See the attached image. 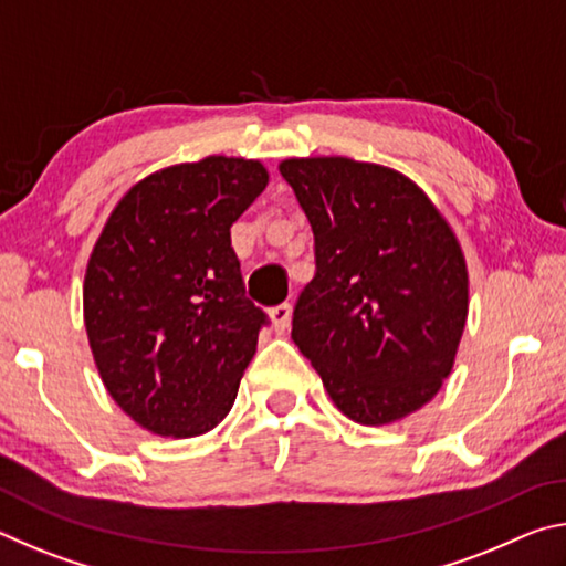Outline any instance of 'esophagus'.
<instances>
[{
  "label": "esophagus",
  "instance_id": "1",
  "mask_svg": "<svg viewBox=\"0 0 566 566\" xmlns=\"http://www.w3.org/2000/svg\"><path fill=\"white\" fill-rule=\"evenodd\" d=\"M270 319H272V327L276 334H282L290 329L292 324V304L284 302V304H276L274 310H270Z\"/></svg>",
  "mask_w": 566,
  "mask_h": 566
}]
</instances>
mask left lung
<instances>
[{
  "label": "left lung",
  "mask_w": 566,
  "mask_h": 566,
  "mask_svg": "<svg viewBox=\"0 0 566 566\" xmlns=\"http://www.w3.org/2000/svg\"><path fill=\"white\" fill-rule=\"evenodd\" d=\"M280 171L314 232L317 274L292 339L344 417L385 427L452 375L469 312L462 244L424 189L349 157H290Z\"/></svg>",
  "instance_id": "obj_1"
}]
</instances>
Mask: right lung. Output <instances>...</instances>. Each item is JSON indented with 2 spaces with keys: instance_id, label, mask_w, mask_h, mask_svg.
<instances>
[{
  "instance_id": "right-lung-1",
  "label": "right lung",
  "mask_w": 566,
  "mask_h": 566,
  "mask_svg": "<svg viewBox=\"0 0 566 566\" xmlns=\"http://www.w3.org/2000/svg\"><path fill=\"white\" fill-rule=\"evenodd\" d=\"M266 181L260 159L224 155L151 171L94 242L82 290L92 357L151 434L199 437L234 405L264 312L244 296L229 229Z\"/></svg>"
}]
</instances>
